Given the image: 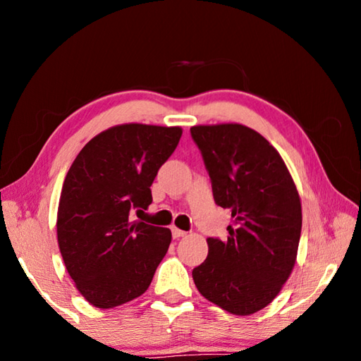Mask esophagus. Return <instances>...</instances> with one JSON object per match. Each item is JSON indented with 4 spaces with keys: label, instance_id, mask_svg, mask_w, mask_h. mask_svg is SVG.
Returning a JSON list of instances; mask_svg holds the SVG:
<instances>
[{
    "label": "esophagus",
    "instance_id": "esophagus-1",
    "mask_svg": "<svg viewBox=\"0 0 361 361\" xmlns=\"http://www.w3.org/2000/svg\"><path fill=\"white\" fill-rule=\"evenodd\" d=\"M188 234L186 231H181V229H178V228H172V235H173V239H180V237H185Z\"/></svg>",
    "mask_w": 361,
    "mask_h": 361
}]
</instances>
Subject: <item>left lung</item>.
<instances>
[{
	"mask_svg": "<svg viewBox=\"0 0 361 361\" xmlns=\"http://www.w3.org/2000/svg\"><path fill=\"white\" fill-rule=\"evenodd\" d=\"M191 135L209 170L215 202L231 209L226 240L209 237V256L192 271L200 295L234 315L274 301L295 267L301 199L288 167L247 126H194Z\"/></svg>",
	"mask_w": 361,
	"mask_h": 361,
	"instance_id": "obj_1",
	"label": "left lung"
}]
</instances>
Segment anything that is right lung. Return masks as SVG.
<instances>
[{
	"mask_svg": "<svg viewBox=\"0 0 361 361\" xmlns=\"http://www.w3.org/2000/svg\"><path fill=\"white\" fill-rule=\"evenodd\" d=\"M181 127L121 124L79 151L65 176L57 240L66 271L94 307L113 309L148 290L172 232L130 213L152 202L151 185L172 156Z\"/></svg>",
	"mask_w": 361,
	"mask_h": 361,
	"instance_id": "add662e5",
	"label": "right lung"
}]
</instances>
